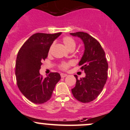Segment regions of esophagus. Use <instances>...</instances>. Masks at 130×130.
<instances>
[{"mask_svg": "<svg viewBox=\"0 0 130 130\" xmlns=\"http://www.w3.org/2000/svg\"><path fill=\"white\" fill-rule=\"evenodd\" d=\"M60 75H61V77H65L67 76V75L66 74H63V73H61V74H60Z\"/></svg>", "mask_w": 130, "mask_h": 130, "instance_id": "34e87169", "label": "esophagus"}]
</instances>
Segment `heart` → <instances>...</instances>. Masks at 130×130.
<instances>
[{"instance_id":"b5f03b06","label":"heart","mask_w":130,"mask_h":130,"mask_svg":"<svg viewBox=\"0 0 130 130\" xmlns=\"http://www.w3.org/2000/svg\"><path fill=\"white\" fill-rule=\"evenodd\" d=\"M62 41L68 50H70L72 49H75V46H76V43H75V41H74V39L73 38H72L70 37H65L62 39ZM53 45L54 44H53L51 46V47H50V52H51V50H52L53 47ZM72 64L73 62H72V61H69V62H63L60 64V67L62 70H67L69 67V66L72 65Z\"/></svg>"}]
</instances>
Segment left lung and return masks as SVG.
I'll return each mask as SVG.
<instances>
[{"instance_id": "8db88e82", "label": "left lung", "mask_w": 130, "mask_h": 130, "mask_svg": "<svg viewBox=\"0 0 130 130\" xmlns=\"http://www.w3.org/2000/svg\"><path fill=\"white\" fill-rule=\"evenodd\" d=\"M83 41L84 51L79 65L86 73L85 77L76 79L75 86L72 89L73 95L78 101L88 103L96 99L107 79L108 63L101 45L88 34L78 31L70 33Z\"/></svg>"}]
</instances>
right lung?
Segmentation results:
<instances>
[{"instance_id": "add662e5", "label": "right lung", "mask_w": 130, "mask_h": 130, "mask_svg": "<svg viewBox=\"0 0 130 130\" xmlns=\"http://www.w3.org/2000/svg\"><path fill=\"white\" fill-rule=\"evenodd\" d=\"M61 34V32L35 34L18 51L15 70L18 87L26 99L34 104H42L48 101L61 79L58 72H51L47 77L39 72L42 61L47 58L53 42Z\"/></svg>"}]
</instances>
